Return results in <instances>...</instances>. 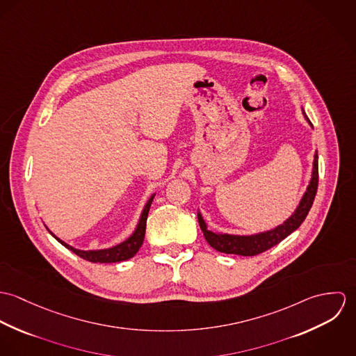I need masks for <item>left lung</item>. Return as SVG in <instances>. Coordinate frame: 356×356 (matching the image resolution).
I'll return each instance as SVG.
<instances>
[{
    "label": "left lung",
    "instance_id": "8db88e82",
    "mask_svg": "<svg viewBox=\"0 0 356 356\" xmlns=\"http://www.w3.org/2000/svg\"><path fill=\"white\" fill-rule=\"evenodd\" d=\"M302 112H303V116H305L307 123L312 127L303 108H302ZM316 188H318V152L315 151L314 161H312V170H311V178L308 181L305 192L298 204L296 209L281 225L275 226L274 229L254 233V234L219 233V232H212L208 229V225L204 220L200 209H197L199 225H200V229L203 232L207 243L213 250H216L219 252L241 254V256H254V254H261V252L270 250L271 247L277 245L284 238H286L291 233H293L296 229H299V226L303 223L305 216L308 215L311 205L314 203V199L316 195Z\"/></svg>",
    "mask_w": 356,
    "mask_h": 356
}]
</instances>
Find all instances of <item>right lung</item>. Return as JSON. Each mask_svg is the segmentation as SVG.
<instances>
[{
    "label": "right lung",
    "instance_id": "obj_1",
    "mask_svg": "<svg viewBox=\"0 0 356 356\" xmlns=\"http://www.w3.org/2000/svg\"><path fill=\"white\" fill-rule=\"evenodd\" d=\"M154 195L148 199L147 204L144 205V209L141 212V216H140V220L134 229V232L130 234V237H127L124 241L111 247V248H104V250H78V248H74L72 245L67 244L65 241L60 240L51 230H49V227L45 225V227L48 229V232L51 233V236L61 244L64 245L67 250L72 251L74 254L81 256L82 259L85 260H89V261H93V263H116V261H123V260H127L130 257H133L134 254L138 252V250L141 248L143 243H144V238H145V229H147V219H148V213H149V208H151V204H152L153 199H154Z\"/></svg>",
    "mask_w": 356,
    "mask_h": 356
}]
</instances>
